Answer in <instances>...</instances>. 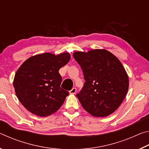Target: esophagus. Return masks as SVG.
<instances>
[{
  "label": "esophagus",
  "instance_id": "obj_1",
  "mask_svg": "<svg viewBox=\"0 0 149 149\" xmlns=\"http://www.w3.org/2000/svg\"><path fill=\"white\" fill-rule=\"evenodd\" d=\"M76 91H77L76 88L74 87V88H73L72 89H71V90L70 91V94L74 95V94H75V92H76Z\"/></svg>",
  "mask_w": 149,
  "mask_h": 149
}]
</instances>
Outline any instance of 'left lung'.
<instances>
[{
	"label": "left lung",
	"mask_w": 149,
	"mask_h": 149,
	"mask_svg": "<svg viewBox=\"0 0 149 149\" xmlns=\"http://www.w3.org/2000/svg\"><path fill=\"white\" fill-rule=\"evenodd\" d=\"M85 82L77 93L83 108L96 117L112 114L122 104L129 88V78L116 56L104 49L75 52Z\"/></svg>",
	"instance_id": "left-lung-1"
}]
</instances>
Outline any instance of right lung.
Returning <instances> with one entry per match:
<instances>
[{"mask_svg":"<svg viewBox=\"0 0 149 149\" xmlns=\"http://www.w3.org/2000/svg\"><path fill=\"white\" fill-rule=\"evenodd\" d=\"M70 58L68 52L37 54L29 58L17 70L13 82L16 95L32 114L48 116L62 107L69 93L60 87L58 71Z\"/></svg>","mask_w":149,"mask_h":149,"instance_id":"obj_1","label":"right lung"}]
</instances>
